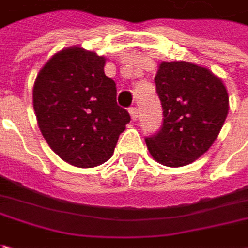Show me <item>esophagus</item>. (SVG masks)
Here are the masks:
<instances>
[{
	"label": "esophagus",
	"mask_w": 248,
	"mask_h": 248,
	"mask_svg": "<svg viewBox=\"0 0 248 248\" xmlns=\"http://www.w3.org/2000/svg\"><path fill=\"white\" fill-rule=\"evenodd\" d=\"M129 112H130V116H132L133 121H137V118H139V109H137V107H130L129 108Z\"/></svg>",
	"instance_id": "obj_1"
}]
</instances>
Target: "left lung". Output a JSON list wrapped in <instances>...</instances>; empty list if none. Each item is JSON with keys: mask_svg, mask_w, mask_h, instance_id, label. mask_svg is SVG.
<instances>
[{"mask_svg": "<svg viewBox=\"0 0 248 248\" xmlns=\"http://www.w3.org/2000/svg\"><path fill=\"white\" fill-rule=\"evenodd\" d=\"M155 83L163 126L145 139L147 148L163 166H186L217 140L229 111L228 90L207 67L183 60L162 62Z\"/></svg>", "mask_w": 248, "mask_h": 248, "instance_id": "8db88e82", "label": "left lung"}]
</instances>
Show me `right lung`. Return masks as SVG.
Listing matches in <instances>:
<instances>
[{
    "label": "right lung",
    "instance_id": "obj_1",
    "mask_svg": "<svg viewBox=\"0 0 248 248\" xmlns=\"http://www.w3.org/2000/svg\"><path fill=\"white\" fill-rule=\"evenodd\" d=\"M106 57L79 45L64 47L39 70L32 88L38 127L56 155L75 167H94L112 156L130 115L116 104Z\"/></svg>",
    "mask_w": 248,
    "mask_h": 248
}]
</instances>
